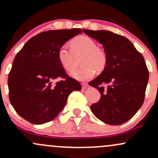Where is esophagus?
<instances>
[{
  "mask_svg": "<svg viewBox=\"0 0 158 158\" xmlns=\"http://www.w3.org/2000/svg\"><path fill=\"white\" fill-rule=\"evenodd\" d=\"M81 87H82V89H86L88 87V84H87V83H82L81 84Z\"/></svg>",
  "mask_w": 158,
  "mask_h": 158,
  "instance_id": "34e87169",
  "label": "esophagus"
}]
</instances>
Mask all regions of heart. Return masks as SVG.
I'll return each instance as SVG.
<instances>
[{
    "instance_id": "obj_1",
    "label": "heart",
    "mask_w": 158,
    "mask_h": 158,
    "mask_svg": "<svg viewBox=\"0 0 158 158\" xmlns=\"http://www.w3.org/2000/svg\"><path fill=\"white\" fill-rule=\"evenodd\" d=\"M70 47L63 45L59 49L58 58L62 68L72 73L77 65V59L81 57L82 67L73 73V77L81 81L91 79L97 71L106 68L108 57L106 52L97 47V42L87 35H79L70 41Z\"/></svg>"
}]
</instances>
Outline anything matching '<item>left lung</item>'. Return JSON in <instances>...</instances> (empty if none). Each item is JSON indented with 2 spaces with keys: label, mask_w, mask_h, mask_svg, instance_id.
<instances>
[{
  "label": "left lung",
  "mask_w": 158,
  "mask_h": 158,
  "mask_svg": "<svg viewBox=\"0 0 158 158\" xmlns=\"http://www.w3.org/2000/svg\"><path fill=\"white\" fill-rule=\"evenodd\" d=\"M83 32L102 44L108 57L102 73L89 82L101 93L90 109L105 123L123 124L134 117L144 102L148 81L144 58L124 36L108 30Z\"/></svg>",
  "instance_id": "1"
}]
</instances>
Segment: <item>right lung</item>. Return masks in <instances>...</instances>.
Here are the masks:
<instances>
[{
	"label": "right lung",
	"instance_id": "add662e5",
	"mask_svg": "<svg viewBox=\"0 0 158 158\" xmlns=\"http://www.w3.org/2000/svg\"><path fill=\"white\" fill-rule=\"evenodd\" d=\"M80 28L48 30L31 38L14 59L9 73V98L15 111L32 124L53 119L64 108L68 96L80 90L58 58L59 49Z\"/></svg>",
	"mask_w": 158,
	"mask_h": 158
}]
</instances>
